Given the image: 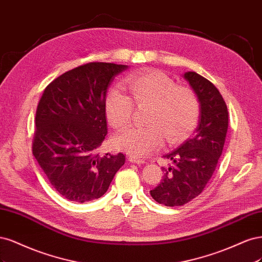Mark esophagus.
Wrapping results in <instances>:
<instances>
[{
  "mask_svg": "<svg viewBox=\"0 0 262 262\" xmlns=\"http://www.w3.org/2000/svg\"><path fill=\"white\" fill-rule=\"evenodd\" d=\"M128 160H129L130 162L136 163V164H143V163H145V160L139 159V158L135 157V156H129V157H128Z\"/></svg>",
  "mask_w": 262,
  "mask_h": 262,
  "instance_id": "1",
  "label": "esophagus"
}]
</instances>
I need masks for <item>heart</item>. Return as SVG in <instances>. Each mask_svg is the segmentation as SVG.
Here are the masks:
<instances>
[{
	"label": "heart",
	"mask_w": 262,
	"mask_h": 262,
	"mask_svg": "<svg viewBox=\"0 0 262 262\" xmlns=\"http://www.w3.org/2000/svg\"><path fill=\"white\" fill-rule=\"evenodd\" d=\"M128 95L113 86L105 95L104 110L108 123L114 128L128 126L135 114V105L149 106L145 127H133L114 138V146L130 156L145 157L157 150L163 141L177 142L195 129L199 120V100L190 88L176 86V82L160 71H141L130 74L127 79Z\"/></svg>",
	"instance_id": "heart-1"
}]
</instances>
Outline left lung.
Segmentation results:
<instances>
[{
  "mask_svg": "<svg viewBox=\"0 0 262 262\" xmlns=\"http://www.w3.org/2000/svg\"><path fill=\"white\" fill-rule=\"evenodd\" d=\"M184 78L198 97L199 122L193 136L163 156L171 164L162 167L163 179L150 195L166 207L187 204L205 189L222 155L229 127L225 101L213 83L195 72L185 73Z\"/></svg>",
  "mask_w": 262,
  "mask_h": 262,
  "instance_id": "left-lung-1",
  "label": "left lung"
}]
</instances>
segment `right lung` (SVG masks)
<instances>
[{"label": "right lung", "instance_id": "right-lung-1", "mask_svg": "<svg viewBox=\"0 0 262 262\" xmlns=\"http://www.w3.org/2000/svg\"><path fill=\"white\" fill-rule=\"evenodd\" d=\"M127 69L102 62L80 65L50 82L39 101L32 155L66 199L82 204L103 196L125 163L122 152L101 157L98 149L107 134V88Z\"/></svg>", "mask_w": 262, "mask_h": 262}]
</instances>
